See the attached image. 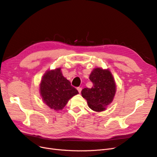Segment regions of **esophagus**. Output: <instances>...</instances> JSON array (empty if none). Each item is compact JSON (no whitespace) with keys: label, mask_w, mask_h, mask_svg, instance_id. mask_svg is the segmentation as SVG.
<instances>
[{"label":"esophagus","mask_w":157,"mask_h":157,"mask_svg":"<svg viewBox=\"0 0 157 157\" xmlns=\"http://www.w3.org/2000/svg\"><path fill=\"white\" fill-rule=\"evenodd\" d=\"M77 90H78V92H79V93H80V92H81V91H82V88L78 87V88H77Z\"/></svg>","instance_id":"esophagus-1"}]
</instances>
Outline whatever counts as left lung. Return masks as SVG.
Masks as SVG:
<instances>
[{
    "label": "left lung",
    "instance_id": "1",
    "mask_svg": "<svg viewBox=\"0 0 157 157\" xmlns=\"http://www.w3.org/2000/svg\"><path fill=\"white\" fill-rule=\"evenodd\" d=\"M93 83L91 88L82 89V96L86 99L89 107L93 111L101 112L113 100L116 92V84L111 71L101 68L94 69L90 75Z\"/></svg>",
    "mask_w": 157,
    "mask_h": 157
}]
</instances>
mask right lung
I'll use <instances>...</instances> for the list:
<instances>
[{
	"label": "right lung",
	"instance_id": "right-lung-1",
	"mask_svg": "<svg viewBox=\"0 0 157 157\" xmlns=\"http://www.w3.org/2000/svg\"><path fill=\"white\" fill-rule=\"evenodd\" d=\"M40 92L43 101L56 111L61 110L71 98L78 94L63 77L61 68L46 71L40 84Z\"/></svg>",
	"mask_w": 157,
	"mask_h": 157
}]
</instances>
